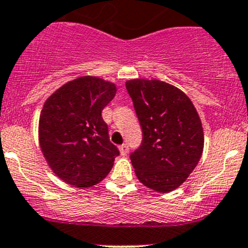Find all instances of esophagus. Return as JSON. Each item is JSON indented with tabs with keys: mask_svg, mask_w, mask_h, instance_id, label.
Returning a JSON list of instances; mask_svg holds the SVG:
<instances>
[{
	"mask_svg": "<svg viewBox=\"0 0 248 248\" xmlns=\"http://www.w3.org/2000/svg\"><path fill=\"white\" fill-rule=\"evenodd\" d=\"M128 152H129V148L127 143H124V145L120 146V153H121V155H124H124L128 154Z\"/></svg>",
	"mask_w": 248,
	"mask_h": 248,
	"instance_id": "34e87169",
	"label": "esophagus"
}]
</instances>
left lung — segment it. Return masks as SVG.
I'll use <instances>...</instances> for the list:
<instances>
[{
  "label": "left lung",
  "instance_id": "1",
  "mask_svg": "<svg viewBox=\"0 0 248 248\" xmlns=\"http://www.w3.org/2000/svg\"><path fill=\"white\" fill-rule=\"evenodd\" d=\"M126 88L142 129V142L130 154L135 174L148 188L172 192L202 154L199 114L184 92L164 81L135 78Z\"/></svg>",
  "mask_w": 248,
  "mask_h": 248
}]
</instances>
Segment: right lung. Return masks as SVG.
<instances>
[{
    "label": "right lung",
    "mask_w": 248,
    "mask_h": 248,
    "mask_svg": "<svg viewBox=\"0 0 248 248\" xmlns=\"http://www.w3.org/2000/svg\"><path fill=\"white\" fill-rule=\"evenodd\" d=\"M115 94L114 83L82 76L60 87L45 102L40 147L61 180L83 188L99 184L110 172L119 149L110 142L101 113Z\"/></svg>",
    "instance_id": "1"
}]
</instances>
